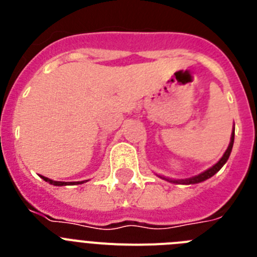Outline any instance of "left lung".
<instances>
[{
    "instance_id": "obj_1",
    "label": "left lung",
    "mask_w": 257,
    "mask_h": 257,
    "mask_svg": "<svg viewBox=\"0 0 257 257\" xmlns=\"http://www.w3.org/2000/svg\"><path fill=\"white\" fill-rule=\"evenodd\" d=\"M233 143H234V130H233V133H231L230 144H229L228 149H226V152L224 153V156L221 157V160H220L216 165L212 166V167H211V169H208L207 171L202 172V174L197 175V176H194V178H192V179H185V180H179V181L178 180H170V179H167V180L172 181V183H179V184H197V183H201V181L207 180V179H210L211 176H213V175L216 174V172L221 169L222 166L225 165V162L228 161L229 156H230L231 148H233Z\"/></svg>"
}]
</instances>
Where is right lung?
<instances>
[{
	"mask_svg": "<svg viewBox=\"0 0 257 257\" xmlns=\"http://www.w3.org/2000/svg\"><path fill=\"white\" fill-rule=\"evenodd\" d=\"M41 178L44 179L45 181H47V183H50V184H52V185H58V187H61V185H67V183H65V181H54V180H51V179H49V178H46V176H41ZM69 184H72V183H69ZM73 184H82V181H81V183H73Z\"/></svg>",
	"mask_w": 257,
	"mask_h": 257,
	"instance_id": "1",
	"label": "right lung"
}]
</instances>
